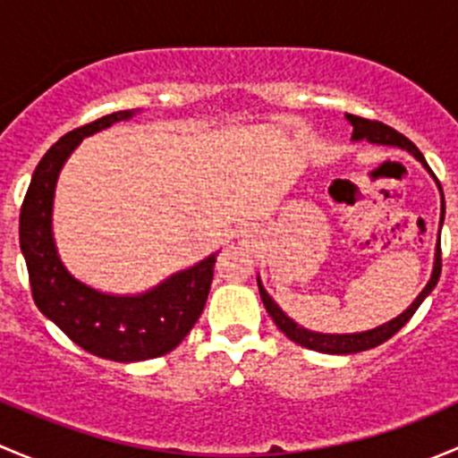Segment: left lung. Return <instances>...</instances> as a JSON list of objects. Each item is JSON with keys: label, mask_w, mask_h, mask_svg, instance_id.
I'll return each mask as SVG.
<instances>
[{"label": "left lung", "mask_w": 458, "mask_h": 458, "mask_svg": "<svg viewBox=\"0 0 458 458\" xmlns=\"http://www.w3.org/2000/svg\"><path fill=\"white\" fill-rule=\"evenodd\" d=\"M345 119L352 123V141L366 140L370 143H378V146H394V148H401V150H408L414 159L421 161L423 168H428V173L434 177V173L426 164V157L421 155V150H419V148L414 146L408 137H403L401 132H396L394 128L386 126V123H381V122H370V119L357 117V114H345ZM434 182H437V177H434ZM437 186H438V191H441V183L437 182ZM443 212H445V208H443V191H441V221H438V228L443 225ZM438 233H441V230H438ZM438 276H441V237L437 239V250H434V266H432V275H429V281L426 284V288L419 293V297L410 303V308H405L399 317H394L392 321L383 323V326H377V327H372V330H366V332H350V335H327V332H315V330H308V327L299 326V323L293 321V318L285 315V312L279 308V303H276L275 299L266 293V288H263V284L259 276H257V285H259V294H261V301H263V306H266L267 315L272 317V321L276 323V327H279V330L284 332L290 341H294V344L303 345V348H308V350H317V352L354 354V352H363V350L377 348V345H381L383 341H387L390 336H394L396 332H399L401 327L410 321V317L417 312V308L421 306L423 299L432 293L434 285H437V281H438Z\"/></svg>", "instance_id": "left-lung-1"}]
</instances>
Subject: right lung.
<instances>
[{
	"label": "right lung",
	"mask_w": 458,
	"mask_h": 458,
	"mask_svg": "<svg viewBox=\"0 0 458 458\" xmlns=\"http://www.w3.org/2000/svg\"><path fill=\"white\" fill-rule=\"evenodd\" d=\"M137 113L106 114L53 143L32 173L20 215V248L41 315L86 352L119 363L161 357L182 344L201 317L219 255L212 252L140 294H108L90 288L75 279L59 259L53 237V201L64 164L84 137Z\"/></svg>",
	"instance_id": "obj_1"
}]
</instances>
